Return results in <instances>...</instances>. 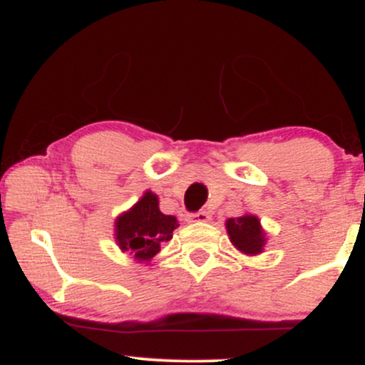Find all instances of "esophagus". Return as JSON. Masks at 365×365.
I'll list each match as a JSON object with an SVG mask.
<instances>
[{"instance_id":"esophagus-1","label":"esophagus","mask_w":365,"mask_h":365,"mask_svg":"<svg viewBox=\"0 0 365 365\" xmlns=\"http://www.w3.org/2000/svg\"><path fill=\"white\" fill-rule=\"evenodd\" d=\"M192 220H195V221H209L211 220V215H209L207 211H199V212H195V215H192Z\"/></svg>"}]
</instances>
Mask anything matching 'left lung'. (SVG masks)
<instances>
[{
  "mask_svg": "<svg viewBox=\"0 0 365 365\" xmlns=\"http://www.w3.org/2000/svg\"><path fill=\"white\" fill-rule=\"evenodd\" d=\"M226 232L232 244L244 254H259L262 250L264 233L255 216L249 215L237 217V220L232 217L226 221Z\"/></svg>",
  "mask_w": 365,
  "mask_h": 365,
  "instance_id": "8db88e82",
  "label": "left lung"
}]
</instances>
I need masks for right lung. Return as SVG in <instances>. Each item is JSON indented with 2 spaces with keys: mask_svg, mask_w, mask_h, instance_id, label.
Returning a JSON list of instances; mask_svg holds the SVG:
<instances>
[{
  "mask_svg": "<svg viewBox=\"0 0 365 365\" xmlns=\"http://www.w3.org/2000/svg\"><path fill=\"white\" fill-rule=\"evenodd\" d=\"M158 206V197L153 192H145L135 206L116 220L120 249L135 255L139 261L154 257L178 226L177 217L163 215Z\"/></svg>",
  "mask_w": 365,
  "mask_h": 365,
  "instance_id": "1",
  "label": "right lung"
}]
</instances>
